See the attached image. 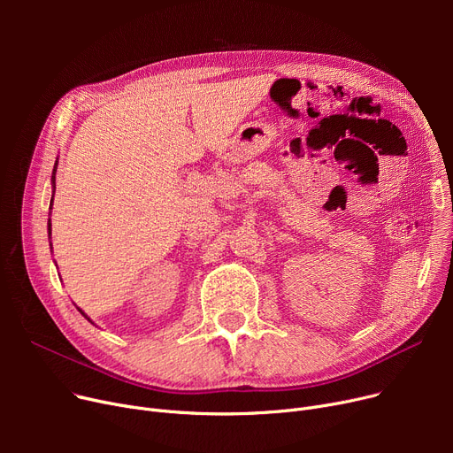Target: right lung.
Listing matches in <instances>:
<instances>
[{"instance_id":"add662e5","label":"right lung","mask_w":453,"mask_h":453,"mask_svg":"<svg viewBox=\"0 0 453 453\" xmlns=\"http://www.w3.org/2000/svg\"><path fill=\"white\" fill-rule=\"evenodd\" d=\"M57 165H58V161L55 163V169H53V176H51V185H53V195H55V188H57V187H55V174H57ZM51 207H53V198H51ZM47 234H50V239H51V219H50V220H47ZM51 250H53V246H51ZM79 311H81V308H79ZM81 314H82V316H84V318H86L88 321H91V319H89V318H88V316H86V314H84L82 311H81Z\"/></svg>"}]
</instances>
